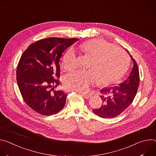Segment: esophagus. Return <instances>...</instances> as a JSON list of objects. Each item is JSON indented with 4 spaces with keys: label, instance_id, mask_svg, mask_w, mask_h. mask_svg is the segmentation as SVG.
I'll return each instance as SVG.
<instances>
[{
    "label": "esophagus",
    "instance_id": "esophagus-1",
    "mask_svg": "<svg viewBox=\"0 0 156 156\" xmlns=\"http://www.w3.org/2000/svg\"><path fill=\"white\" fill-rule=\"evenodd\" d=\"M82 96L85 98V99H89L91 98V95L89 94H85V93H82Z\"/></svg>",
    "mask_w": 156,
    "mask_h": 156
}]
</instances>
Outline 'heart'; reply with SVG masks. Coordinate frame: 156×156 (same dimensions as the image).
Returning <instances> with one entry per match:
<instances>
[{
  "mask_svg": "<svg viewBox=\"0 0 156 156\" xmlns=\"http://www.w3.org/2000/svg\"><path fill=\"white\" fill-rule=\"evenodd\" d=\"M81 48L86 55L91 57L87 65L90 69L78 70L66 75L63 83L67 90L86 92L98 80L99 84H110L123 73L128 57L123 49L98 39L84 42ZM62 66L66 70L76 67L77 58L73 49H70L65 53Z\"/></svg>",
  "mask_w": 156,
  "mask_h": 156,
  "instance_id": "1",
  "label": "heart"
}]
</instances>
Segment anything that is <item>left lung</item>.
<instances>
[{
  "mask_svg": "<svg viewBox=\"0 0 156 156\" xmlns=\"http://www.w3.org/2000/svg\"><path fill=\"white\" fill-rule=\"evenodd\" d=\"M129 55L133 66L125 80L117 86L106 87L100 91L102 104L100 108L93 110L98 116L104 119L116 117L128 107L134 99L140 84V75L135 60Z\"/></svg>",
  "mask_w": 156,
  "mask_h": 156,
  "instance_id": "obj_1",
  "label": "left lung"
}]
</instances>
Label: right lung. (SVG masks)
<instances>
[{
	"label": "right lung",
	"mask_w": 156,
	"mask_h": 156,
	"mask_svg": "<svg viewBox=\"0 0 156 156\" xmlns=\"http://www.w3.org/2000/svg\"><path fill=\"white\" fill-rule=\"evenodd\" d=\"M78 39L49 37L36 41L21 55L16 81L26 104L42 115L55 114L64 107L67 94L54 91L59 81L60 58Z\"/></svg>",
	"instance_id": "1"
}]
</instances>
